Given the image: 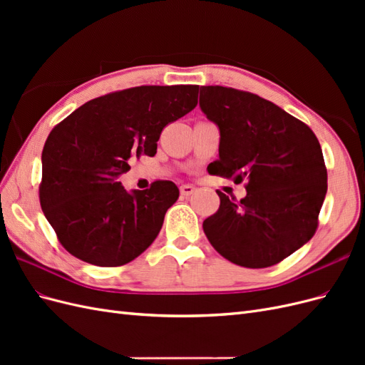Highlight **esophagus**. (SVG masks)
<instances>
[{
    "label": "esophagus",
    "instance_id": "obj_1",
    "mask_svg": "<svg viewBox=\"0 0 365 365\" xmlns=\"http://www.w3.org/2000/svg\"><path fill=\"white\" fill-rule=\"evenodd\" d=\"M195 187L193 185H190V184H184V185H181L180 187V192H181V195L182 196H190L192 193H195Z\"/></svg>",
    "mask_w": 365,
    "mask_h": 365
}]
</instances>
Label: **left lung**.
I'll return each mask as SVG.
<instances>
[{"label":"left lung","mask_w":365,"mask_h":365,"mask_svg":"<svg viewBox=\"0 0 365 365\" xmlns=\"http://www.w3.org/2000/svg\"><path fill=\"white\" fill-rule=\"evenodd\" d=\"M200 106L220 134L213 175L247 180L240 201L217 190L220 205L204 220V233L239 267H272L318 227L327 192L322 146L303 121L256 94L201 86Z\"/></svg>","instance_id":"obj_1"}]
</instances>
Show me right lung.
<instances>
[{
    "instance_id": "right-lung-1",
    "label": "right lung",
    "mask_w": 365,
    "mask_h": 365,
    "mask_svg": "<svg viewBox=\"0 0 365 365\" xmlns=\"http://www.w3.org/2000/svg\"><path fill=\"white\" fill-rule=\"evenodd\" d=\"M197 85L135 86L93 98L54 128L42 150V212L62 247L96 267L138 257L180 196L172 181L126 192L129 161L153 157L165 125L197 105Z\"/></svg>"
}]
</instances>
